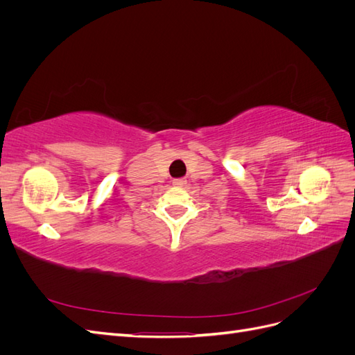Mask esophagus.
Instances as JSON below:
<instances>
[{"label": "esophagus", "mask_w": 355, "mask_h": 355, "mask_svg": "<svg viewBox=\"0 0 355 355\" xmlns=\"http://www.w3.org/2000/svg\"><path fill=\"white\" fill-rule=\"evenodd\" d=\"M173 185H176V187H185L187 185V180L185 179H175L173 180Z\"/></svg>", "instance_id": "34e87169"}]
</instances>
